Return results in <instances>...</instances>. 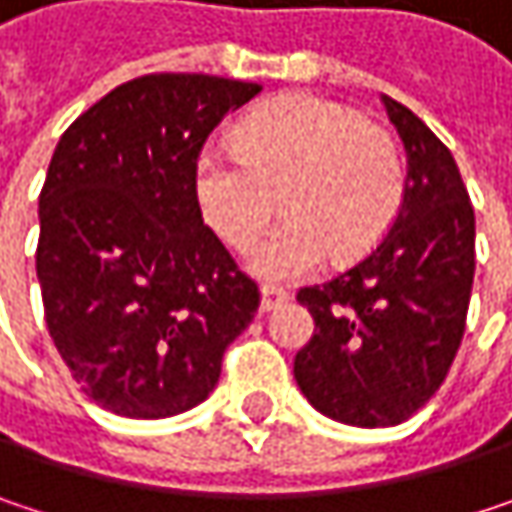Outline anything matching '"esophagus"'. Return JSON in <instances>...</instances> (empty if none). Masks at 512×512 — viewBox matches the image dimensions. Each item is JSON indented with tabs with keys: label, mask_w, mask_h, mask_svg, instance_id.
Masks as SVG:
<instances>
[{
	"label": "esophagus",
	"mask_w": 512,
	"mask_h": 512,
	"mask_svg": "<svg viewBox=\"0 0 512 512\" xmlns=\"http://www.w3.org/2000/svg\"><path fill=\"white\" fill-rule=\"evenodd\" d=\"M287 299H290L287 290H281V287H263V290H260V311H275V308H281Z\"/></svg>",
	"instance_id": "1"
}]
</instances>
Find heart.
Returning <instances> with one entry per match:
<instances>
[{
	"instance_id": "1",
	"label": "heart",
	"mask_w": 512,
	"mask_h": 512,
	"mask_svg": "<svg viewBox=\"0 0 512 512\" xmlns=\"http://www.w3.org/2000/svg\"><path fill=\"white\" fill-rule=\"evenodd\" d=\"M237 151L198 156L195 195L210 231L234 252L255 246L281 198V222L257 249L263 278H296L326 255L335 266L367 257L394 228L406 168L388 130L356 109L290 94L252 112L234 133Z\"/></svg>"
}]
</instances>
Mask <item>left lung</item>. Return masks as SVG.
Masks as SVG:
<instances>
[{
    "label": "left lung",
    "instance_id": "obj_1",
    "mask_svg": "<svg viewBox=\"0 0 512 512\" xmlns=\"http://www.w3.org/2000/svg\"><path fill=\"white\" fill-rule=\"evenodd\" d=\"M382 100L409 156L400 216L370 255L296 293L314 338L293 376L314 409L353 427H394L439 391L474 284V207L454 156L412 109Z\"/></svg>",
    "mask_w": 512,
    "mask_h": 512
}]
</instances>
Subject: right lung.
I'll use <instances>...</instances> for the list:
<instances>
[{
	"label": "right lung",
	"instance_id": "add662e5",
	"mask_svg": "<svg viewBox=\"0 0 512 512\" xmlns=\"http://www.w3.org/2000/svg\"><path fill=\"white\" fill-rule=\"evenodd\" d=\"M260 91L148 73L58 139L38 198V281L52 344L82 391L127 418H168L219 382L260 290L204 225L195 168L222 118Z\"/></svg>",
	"mask_w": 512,
	"mask_h": 512
}]
</instances>
